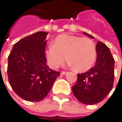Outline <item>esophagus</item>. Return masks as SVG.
Segmentation results:
<instances>
[{
	"mask_svg": "<svg viewBox=\"0 0 122 122\" xmlns=\"http://www.w3.org/2000/svg\"><path fill=\"white\" fill-rule=\"evenodd\" d=\"M60 74H61V76H63V75H65V74H66V71H61V72H60Z\"/></svg>",
	"mask_w": 122,
	"mask_h": 122,
	"instance_id": "esophagus-1",
	"label": "esophagus"
}]
</instances>
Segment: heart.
Here are the masks:
<instances>
[{"label": "heart", "instance_id": "obj_1", "mask_svg": "<svg viewBox=\"0 0 122 122\" xmlns=\"http://www.w3.org/2000/svg\"><path fill=\"white\" fill-rule=\"evenodd\" d=\"M49 66L56 69L67 60L74 69L85 71L90 69L97 56L96 46L87 37L68 34L58 35L54 40V45H50L45 52Z\"/></svg>", "mask_w": 122, "mask_h": 122}]
</instances>
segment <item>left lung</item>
<instances>
[{"label": "left lung", "instance_id": "left-lung-1", "mask_svg": "<svg viewBox=\"0 0 122 122\" xmlns=\"http://www.w3.org/2000/svg\"><path fill=\"white\" fill-rule=\"evenodd\" d=\"M84 33L93 38L87 33ZM97 58L93 67L77 75V81L72 87L74 96L81 103L95 104L107 96L114 82L115 60L109 48L101 41L96 44Z\"/></svg>", "mask_w": 122, "mask_h": 122}]
</instances>
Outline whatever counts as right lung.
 <instances>
[{"label": "right lung", "instance_id": "1", "mask_svg": "<svg viewBox=\"0 0 122 122\" xmlns=\"http://www.w3.org/2000/svg\"><path fill=\"white\" fill-rule=\"evenodd\" d=\"M47 35L40 31L21 39L8 56L9 82L15 93L27 101L43 100L60 75L46 65Z\"/></svg>", "mask_w": 122, "mask_h": 122}]
</instances>
